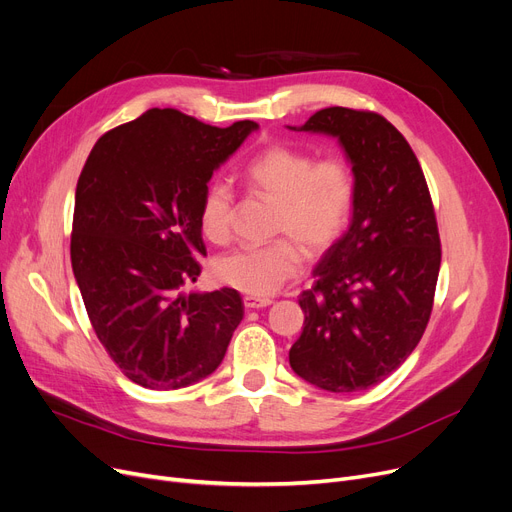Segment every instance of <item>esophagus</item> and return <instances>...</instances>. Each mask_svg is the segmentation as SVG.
<instances>
[{"instance_id":"obj_1","label":"esophagus","mask_w":512,"mask_h":512,"mask_svg":"<svg viewBox=\"0 0 512 512\" xmlns=\"http://www.w3.org/2000/svg\"><path fill=\"white\" fill-rule=\"evenodd\" d=\"M242 303H244V307L247 309H261V307H268V305H272V299H268V297H253V295H247L242 299Z\"/></svg>"}]
</instances>
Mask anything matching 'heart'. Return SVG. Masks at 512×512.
I'll use <instances>...</instances> for the list:
<instances>
[{"instance_id": "obj_1", "label": "heart", "mask_w": 512, "mask_h": 512, "mask_svg": "<svg viewBox=\"0 0 512 512\" xmlns=\"http://www.w3.org/2000/svg\"><path fill=\"white\" fill-rule=\"evenodd\" d=\"M244 177L259 194L276 203L274 234L261 247H242L217 261V278L247 295H272L301 272V249L309 257L328 251L343 234L353 201L355 180L341 159H320L286 144L270 146L247 165ZM234 194L215 182L201 203V228L213 242L232 232Z\"/></svg>"}]
</instances>
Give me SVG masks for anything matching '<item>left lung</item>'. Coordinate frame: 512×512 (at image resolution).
Returning a JSON list of instances; mask_svg holds the SVG:
<instances>
[{"instance_id":"left-lung-1","label":"left lung","mask_w":512,"mask_h":512,"mask_svg":"<svg viewBox=\"0 0 512 512\" xmlns=\"http://www.w3.org/2000/svg\"><path fill=\"white\" fill-rule=\"evenodd\" d=\"M301 131L339 140L355 201L349 230L299 297L303 332L288 362L320 389L362 391L404 364L429 324L441 263L435 209L414 150L383 115L330 106Z\"/></svg>"}]
</instances>
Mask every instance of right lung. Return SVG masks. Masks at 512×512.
<instances>
[{
  "label": "right lung",
  "instance_id": "obj_1",
  "mask_svg": "<svg viewBox=\"0 0 512 512\" xmlns=\"http://www.w3.org/2000/svg\"><path fill=\"white\" fill-rule=\"evenodd\" d=\"M257 129L150 108L106 131L75 192L71 263L94 326L129 381L169 391L221 364L244 305L234 288L184 293L207 255L201 203L213 171Z\"/></svg>",
  "mask_w": 512,
  "mask_h": 512
}]
</instances>
